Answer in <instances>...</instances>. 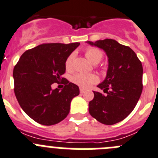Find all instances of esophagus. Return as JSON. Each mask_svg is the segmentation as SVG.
I'll list each match as a JSON object with an SVG mask.
<instances>
[{
	"instance_id": "obj_1",
	"label": "esophagus",
	"mask_w": 158,
	"mask_h": 158,
	"mask_svg": "<svg viewBox=\"0 0 158 158\" xmlns=\"http://www.w3.org/2000/svg\"><path fill=\"white\" fill-rule=\"evenodd\" d=\"M79 91H80V94H83V93L85 92V90H84L83 89H82V88H80V89H79Z\"/></svg>"
}]
</instances>
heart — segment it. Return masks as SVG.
<instances>
[{
	"instance_id": "heart-1",
	"label": "heart",
	"mask_w": 158,
	"mask_h": 158,
	"mask_svg": "<svg viewBox=\"0 0 158 158\" xmlns=\"http://www.w3.org/2000/svg\"><path fill=\"white\" fill-rule=\"evenodd\" d=\"M86 57L93 64H98L103 57V53L99 49L95 48H89L86 50ZM73 61H74V54H71L66 58L64 66L68 72H72L73 70ZM98 77L94 74H86L82 72H77L71 76V81L74 84L79 86V87L87 89L92 86L94 84L98 82Z\"/></svg>"
}]
</instances>
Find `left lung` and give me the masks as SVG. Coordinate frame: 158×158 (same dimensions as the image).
Listing matches in <instances>:
<instances>
[{"label": "left lung", "instance_id": "left-lung-1", "mask_svg": "<svg viewBox=\"0 0 158 158\" xmlns=\"http://www.w3.org/2000/svg\"><path fill=\"white\" fill-rule=\"evenodd\" d=\"M86 43L104 50L108 57L107 76L97 86L107 95L94 91L89 112L101 123L114 125L126 118L139 101L143 90L142 63L129 47L114 40Z\"/></svg>", "mask_w": 158, "mask_h": 158}]
</instances>
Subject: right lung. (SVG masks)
I'll list each match as a JSON object with an SVG mask.
<instances>
[{
  "label": "right lung",
  "instance_id": "obj_1",
  "mask_svg": "<svg viewBox=\"0 0 158 158\" xmlns=\"http://www.w3.org/2000/svg\"><path fill=\"white\" fill-rule=\"evenodd\" d=\"M79 43L43 44L28 50L13 70L14 91L19 105L37 123L52 126L64 120L72 100L79 94V86L61 76L65 60ZM63 80L64 88L52 90V84Z\"/></svg>",
  "mask_w": 158,
  "mask_h": 158
}]
</instances>
